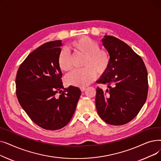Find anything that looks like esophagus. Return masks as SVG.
<instances>
[{"label":"esophagus","instance_id":"obj_1","mask_svg":"<svg viewBox=\"0 0 161 161\" xmlns=\"http://www.w3.org/2000/svg\"><path fill=\"white\" fill-rule=\"evenodd\" d=\"M80 89H81V91H84L86 89V87H81Z\"/></svg>","mask_w":161,"mask_h":161}]
</instances>
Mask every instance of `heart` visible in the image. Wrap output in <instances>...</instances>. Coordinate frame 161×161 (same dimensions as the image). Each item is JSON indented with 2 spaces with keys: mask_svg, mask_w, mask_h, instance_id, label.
<instances>
[{
  "mask_svg": "<svg viewBox=\"0 0 161 161\" xmlns=\"http://www.w3.org/2000/svg\"><path fill=\"white\" fill-rule=\"evenodd\" d=\"M70 49L84 55L82 69L75 70L66 76V81L69 85L84 87L94 80L95 72L97 74L105 73L110 64L111 57L107 50L99 48L96 41L88 36H82L74 40ZM58 65L63 71L70 70L72 64L70 54L67 50H62L57 59Z\"/></svg>",
  "mask_w": 161,
  "mask_h": 161,
  "instance_id": "heart-1",
  "label": "heart"
}]
</instances>
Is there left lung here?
Listing matches in <instances>:
<instances>
[{
	"label": "left lung",
	"instance_id": "obj_1",
	"mask_svg": "<svg viewBox=\"0 0 161 161\" xmlns=\"http://www.w3.org/2000/svg\"><path fill=\"white\" fill-rule=\"evenodd\" d=\"M102 42L111 61L97 81L108 87L106 91L97 88V110L108 124L123 125L133 119L146 103L147 72L142 58L124 42L106 35Z\"/></svg>",
	"mask_w": 161,
	"mask_h": 161
}]
</instances>
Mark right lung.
<instances>
[{
  "mask_svg": "<svg viewBox=\"0 0 161 161\" xmlns=\"http://www.w3.org/2000/svg\"><path fill=\"white\" fill-rule=\"evenodd\" d=\"M61 40L46 42L31 53L19 66L15 79L16 95L31 119L40 127L55 130L72 119L81 91L64 88L57 63Z\"/></svg>",
  "mask_w": 161,
  "mask_h": 161,
  "instance_id": "right-lung-1",
  "label": "right lung"
}]
</instances>
